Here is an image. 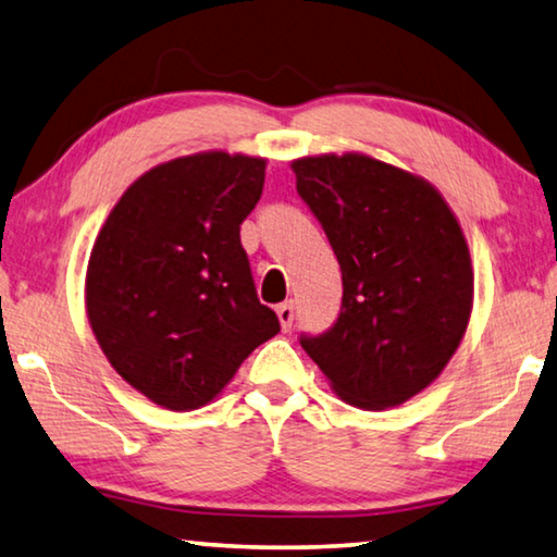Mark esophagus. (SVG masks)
Masks as SVG:
<instances>
[{
	"mask_svg": "<svg viewBox=\"0 0 557 557\" xmlns=\"http://www.w3.org/2000/svg\"><path fill=\"white\" fill-rule=\"evenodd\" d=\"M277 317H280L282 330H285V332L293 330V322H295V305H293V302H282V305H277Z\"/></svg>",
	"mask_w": 557,
	"mask_h": 557,
	"instance_id": "1",
	"label": "esophagus"
}]
</instances>
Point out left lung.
Returning a JSON list of instances; mask_svg holds the SVG:
<instances>
[{"instance_id":"8db88e82","label":"left lung","mask_w":557,"mask_h":557,"mask_svg":"<svg viewBox=\"0 0 557 557\" xmlns=\"http://www.w3.org/2000/svg\"><path fill=\"white\" fill-rule=\"evenodd\" d=\"M293 171L342 270L337 320L299 344L344 401L404 404L441 374L469 324L461 225L426 181L374 158H302Z\"/></svg>"}]
</instances>
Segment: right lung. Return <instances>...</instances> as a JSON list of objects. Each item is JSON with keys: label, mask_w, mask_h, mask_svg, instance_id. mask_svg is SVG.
Instances as JSON below:
<instances>
[{"label": "right lung", "mask_w": 557, "mask_h": 557, "mask_svg": "<svg viewBox=\"0 0 557 557\" xmlns=\"http://www.w3.org/2000/svg\"><path fill=\"white\" fill-rule=\"evenodd\" d=\"M262 183V158H175L140 175L96 237L88 322L111 367L165 409L208 404L280 332L240 243Z\"/></svg>", "instance_id": "1"}]
</instances>
